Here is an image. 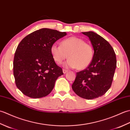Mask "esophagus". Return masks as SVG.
Returning <instances> with one entry per match:
<instances>
[{
    "mask_svg": "<svg viewBox=\"0 0 130 130\" xmlns=\"http://www.w3.org/2000/svg\"><path fill=\"white\" fill-rule=\"evenodd\" d=\"M62 71H63V74H66V73H67L68 72V70H66V69H63L62 70Z\"/></svg>",
    "mask_w": 130,
    "mask_h": 130,
    "instance_id": "1",
    "label": "esophagus"
}]
</instances>
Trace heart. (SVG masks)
Listing matches in <instances>:
<instances>
[{"label": "heart", "instance_id": "1", "mask_svg": "<svg viewBox=\"0 0 130 130\" xmlns=\"http://www.w3.org/2000/svg\"><path fill=\"white\" fill-rule=\"evenodd\" d=\"M51 53L57 63H61L69 57V59L65 63L66 67L83 70L92 62L94 51L92 46L85 42L82 38L70 37L62 40L61 45L56 43L52 45Z\"/></svg>", "mask_w": 130, "mask_h": 130}]
</instances>
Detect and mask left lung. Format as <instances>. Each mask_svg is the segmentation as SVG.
Wrapping results in <instances>:
<instances>
[{
  "label": "left lung",
  "instance_id": "obj_1",
  "mask_svg": "<svg viewBox=\"0 0 130 130\" xmlns=\"http://www.w3.org/2000/svg\"><path fill=\"white\" fill-rule=\"evenodd\" d=\"M82 33L89 37L94 51L90 65L76 73L72 89L80 97L93 99L104 95L111 87L116 56L111 45L101 36L92 31Z\"/></svg>",
  "mask_w": 130,
  "mask_h": 130
}]
</instances>
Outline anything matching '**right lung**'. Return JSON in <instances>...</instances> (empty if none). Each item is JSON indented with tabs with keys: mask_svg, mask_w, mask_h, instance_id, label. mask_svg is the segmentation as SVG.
Listing matches in <instances>:
<instances>
[{
	"mask_svg": "<svg viewBox=\"0 0 130 130\" xmlns=\"http://www.w3.org/2000/svg\"><path fill=\"white\" fill-rule=\"evenodd\" d=\"M67 33L49 28L37 30L22 40L16 49L13 74L16 86L24 95L40 98L49 94L63 74L51 53L52 45Z\"/></svg>",
	"mask_w": 130,
	"mask_h": 130,
	"instance_id": "obj_1",
	"label": "right lung"
}]
</instances>
